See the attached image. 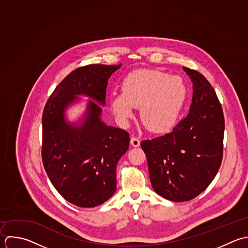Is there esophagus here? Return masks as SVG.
Wrapping results in <instances>:
<instances>
[{"instance_id":"obj_1","label":"esophagus","mask_w":248,"mask_h":248,"mask_svg":"<svg viewBox=\"0 0 248 248\" xmlns=\"http://www.w3.org/2000/svg\"><path fill=\"white\" fill-rule=\"evenodd\" d=\"M130 144H131V146H133V147H139L140 146V140H139V138H137V137H131V139H130Z\"/></svg>"}]
</instances>
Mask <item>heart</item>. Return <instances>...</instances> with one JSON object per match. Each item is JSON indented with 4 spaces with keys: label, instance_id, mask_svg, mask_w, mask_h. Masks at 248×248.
I'll return each mask as SVG.
<instances>
[{
    "label": "heart",
    "instance_id": "1",
    "mask_svg": "<svg viewBox=\"0 0 248 248\" xmlns=\"http://www.w3.org/2000/svg\"><path fill=\"white\" fill-rule=\"evenodd\" d=\"M122 93H113L112 112L123 124L140 108V119L151 131L170 130L185 105L187 88L180 76H170L157 69H138L127 74L121 85Z\"/></svg>",
    "mask_w": 248,
    "mask_h": 248
}]
</instances>
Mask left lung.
Returning <instances> with one entry per match:
<instances>
[{
  "instance_id": "1",
  "label": "left lung",
  "mask_w": 248,
  "mask_h": 248,
  "mask_svg": "<svg viewBox=\"0 0 248 248\" xmlns=\"http://www.w3.org/2000/svg\"><path fill=\"white\" fill-rule=\"evenodd\" d=\"M184 70L193 83L188 115L170 133L141 142L153 188L173 202L189 201L203 192L223 157L225 121L216 91L200 72Z\"/></svg>"
}]
</instances>
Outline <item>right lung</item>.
<instances>
[{
	"instance_id": "obj_1",
	"label": "right lung",
	"mask_w": 248,
	"mask_h": 248,
	"mask_svg": "<svg viewBox=\"0 0 248 248\" xmlns=\"http://www.w3.org/2000/svg\"><path fill=\"white\" fill-rule=\"evenodd\" d=\"M120 64H88L71 71L54 90L42 114L41 157L57 191L69 203L93 208L113 196L116 167L129 146V133L106 125L101 107L89 100L82 125L65 123L64 110L85 94L105 104L108 79Z\"/></svg>"
}]
</instances>
